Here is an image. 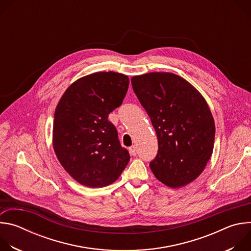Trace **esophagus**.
Listing matches in <instances>:
<instances>
[{"label":"esophagus","mask_w":251,"mask_h":251,"mask_svg":"<svg viewBox=\"0 0 251 251\" xmlns=\"http://www.w3.org/2000/svg\"><path fill=\"white\" fill-rule=\"evenodd\" d=\"M129 152H130V154H131L132 156H136V154H137V149H136V147H135V146H131V147L129 148Z\"/></svg>","instance_id":"esophagus-1"}]
</instances>
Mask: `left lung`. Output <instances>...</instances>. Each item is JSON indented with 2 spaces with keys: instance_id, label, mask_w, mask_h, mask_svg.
<instances>
[{
  "instance_id": "8db88e82",
  "label": "left lung",
  "mask_w": 251,
  "mask_h": 251,
  "mask_svg": "<svg viewBox=\"0 0 251 251\" xmlns=\"http://www.w3.org/2000/svg\"><path fill=\"white\" fill-rule=\"evenodd\" d=\"M131 83L158 138L152 172L171 188L190 184L213 150L216 127L204 98L187 80L170 73L134 76Z\"/></svg>"
}]
</instances>
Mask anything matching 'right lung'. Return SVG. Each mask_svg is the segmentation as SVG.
<instances>
[{
    "label": "right lung",
    "mask_w": 251,
    "mask_h": 251,
    "mask_svg": "<svg viewBox=\"0 0 251 251\" xmlns=\"http://www.w3.org/2000/svg\"><path fill=\"white\" fill-rule=\"evenodd\" d=\"M129 86L127 75L108 71L71 84L54 112L53 149L64 170L79 184L101 188L115 182L130 155L108 115L119 107Z\"/></svg>",
    "instance_id": "right-lung-1"
}]
</instances>
